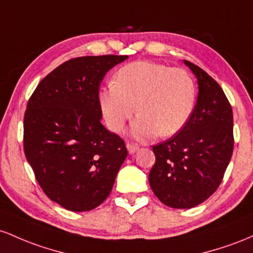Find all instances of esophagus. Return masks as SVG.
Here are the masks:
<instances>
[{"label":"esophagus","mask_w":253,"mask_h":253,"mask_svg":"<svg viewBox=\"0 0 253 253\" xmlns=\"http://www.w3.org/2000/svg\"><path fill=\"white\" fill-rule=\"evenodd\" d=\"M126 148H127V152H129V154H134L135 152H137L140 147H138L137 144L130 143V142H127V143H126Z\"/></svg>","instance_id":"obj_1"}]
</instances>
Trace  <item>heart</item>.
<instances>
[{"instance_id":"heart-1","label":"heart","mask_w":253,"mask_h":253,"mask_svg":"<svg viewBox=\"0 0 253 253\" xmlns=\"http://www.w3.org/2000/svg\"><path fill=\"white\" fill-rule=\"evenodd\" d=\"M105 122L121 131L135 112L130 132L136 138L179 132L191 117L196 88L185 70L153 62H135L118 70L113 84L100 92Z\"/></svg>"}]
</instances>
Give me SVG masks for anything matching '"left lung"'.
Here are the masks:
<instances>
[{
    "label": "left lung",
    "instance_id": "left-lung-1",
    "mask_svg": "<svg viewBox=\"0 0 253 253\" xmlns=\"http://www.w3.org/2000/svg\"><path fill=\"white\" fill-rule=\"evenodd\" d=\"M197 79L198 96L185 126L153 147L149 185L166 206L190 209L216 191L233 153V111L220 84L184 61Z\"/></svg>",
    "mask_w": 253,
    "mask_h": 253
}]
</instances>
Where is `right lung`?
Segmentation results:
<instances>
[{
	"label": "right lung",
	"mask_w": 253,
	"mask_h": 253,
	"mask_svg": "<svg viewBox=\"0 0 253 253\" xmlns=\"http://www.w3.org/2000/svg\"><path fill=\"white\" fill-rule=\"evenodd\" d=\"M127 56L69 59L45 76L27 104L24 149L45 195L70 211H88L110 195L126 143L101 124L99 86Z\"/></svg>",
	"instance_id": "right-lung-1"
}]
</instances>
